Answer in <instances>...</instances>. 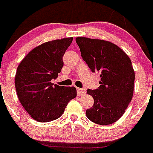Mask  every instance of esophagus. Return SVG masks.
<instances>
[{
    "label": "esophagus",
    "instance_id": "obj_1",
    "mask_svg": "<svg viewBox=\"0 0 153 153\" xmlns=\"http://www.w3.org/2000/svg\"><path fill=\"white\" fill-rule=\"evenodd\" d=\"M76 90H77V95L78 96H82L83 94L85 93V90L83 89H80V88H76Z\"/></svg>",
    "mask_w": 153,
    "mask_h": 153
}]
</instances>
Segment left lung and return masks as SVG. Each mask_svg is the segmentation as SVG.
<instances>
[{
    "instance_id": "obj_1",
    "label": "left lung",
    "mask_w": 153,
    "mask_h": 153,
    "mask_svg": "<svg viewBox=\"0 0 153 153\" xmlns=\"http://www.w3.org/2000/svg\"><path fill=\"white\" fill-rule=\"evenodd\" d=\"M83 60L92 72L100 74V86L87 90L94 103L86 109L92 122L109 125L122 117L132 100L135 73L132 62L118 46L109 41L76 37Z\"/></svg>"
}]
</instances>
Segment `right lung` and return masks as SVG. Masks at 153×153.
Instances as JSON below:
<instances>
[{"label": "right lung", "instance_id": "obj_1", "mask_svg": "<svg viewBox=\"0 0 153 153\" xmlns=\"http://www.w3.org/2000/svg\"><path fill=\"white\" fill-rule=\"evenodd\" d=\"M73 39L46 42L32 50L17 67V97L30 116L38 122H50L61 117L68 102L76 97L74 86L51 83L61 71L63 56Z\"/></svg>", "mask_w": 153, "mask_h": 153}]
</instances>
